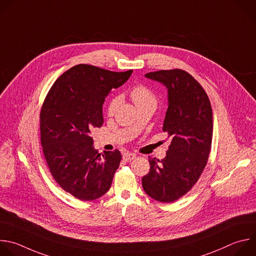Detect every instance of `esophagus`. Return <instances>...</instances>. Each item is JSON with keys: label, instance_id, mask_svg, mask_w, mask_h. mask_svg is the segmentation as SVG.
<instances>
[{"label": "esophagus", "instance_id": "obj_1", "mask_svg": "<svg viewBox=\"0 0 256 256\" xmlns=\"http://www.w3.org/2000/svg\"><path fill=\"white\" fill-rule=\"evenodd\" d=\"M135 158H136V154H134V153H128L127 152V153H124V154H123V160L125 162H131Z\"/></svg>", "mask_w": 256, "mask_h": 256}]
</instances>
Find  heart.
<instances>
[{
	"label": "heart",
	"mask_w": 256,
	"mask_h": 256,
	"mask_svg": "<svg viewBox=\"0 0 256 256\" xmlns=\"http://www.w3.org/2000/svg\"><path fill=\"white\" fill-rule=\"evenodd\" d=\"M130 98H132L133 103L135 104L138 110L143 108H152L156 110L158 103L156 94L149 88L143 84H138L134 86L130 90ZM120 100L121 98L119 96H115L114 98H111L107 108V114L109 116H113L115 114L117 108L119 107Z\"/></svg>",
	"instance_id": "heart-1"
}]
</instances>
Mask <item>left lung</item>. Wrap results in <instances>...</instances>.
<instances>
[{
  "label": "left lung",
  "instance_id": "8db88e82",
  "mask_svg": "<svg viewBox=\"0 0 256 256\" xmlns=\"http://www.w3.org/2000/svg\"><path fill=\"white\" fill-rule=\"evenodd\" d=\"M145 76L168 88L162 130L172 142L166 158H149L150 170L142 178V186L152 198L170 202L190 192L207 166L213 136L212 107L205 90L182 70H162Z\"/></svg>",
  "mask_w": 256,
  "mask_h": 256
}]
</instances>
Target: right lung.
Wrapping results in <instances>:
<instances>
[{
  "instance_id": "right-lung-1",
  "label": "right lung",
  "mask_w": 256,
  "mask_h": 256,
  "mask_svg": "<svg viewBox=\"0 0 256 256\" xmlns=\"http://www.w3.org/2000/svg\"><path fill=\"white\" fill-rule=\"evenodd\" d=\"M131 74L78 64L54 82L43 102L40 138L48 168L62 190L80 200L105 194L120 166V151L100 156L90 133L104 123L102 108L109 92Z\"/></svg>"
}]
</instances>
